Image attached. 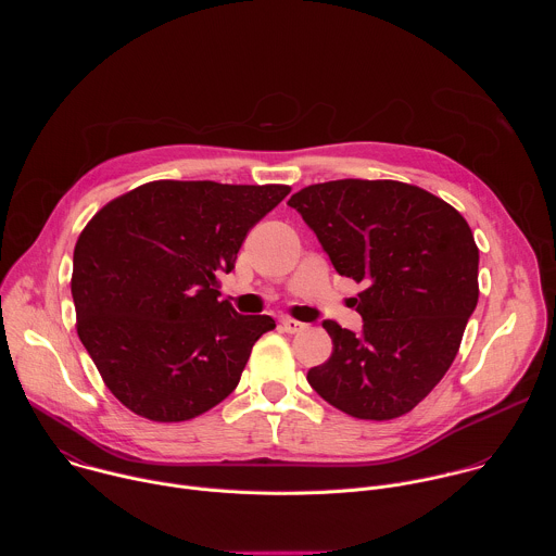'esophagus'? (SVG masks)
<instances>
[{
	"label": "esophagus",
	"mask_w": 556,
	"mask_h": 556,
	"mask_svg": "<svg viewBox=\"0 0 556 556\" xmlns=\"http://www.w3.org/2000/svg\"><path fill=\"white\" fill-rule=\"evenodd\" d=\"M281 328H283V332H288V334H296V332H303L307 326L301 324V321H296V319H290V316H286V319H281Z\"/></svg>",
	"instance_id": "1"
}]
</instances>
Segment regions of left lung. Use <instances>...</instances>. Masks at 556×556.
Returning <instances> with one entry per match:
<instances>
[{
    "label": "left lung",
    "mask_w": 556,
    "mask_h": 556,
    "mask_svg": "<svg viewBox=\"0 0 556 556\" xmlns=\"http://www.w3.org/2000/svg\"><path fill=\"white\" fill-rule=\"evenodd\" d=\"M288 204L316 232L339 275L365 283L363 332L324 321L332 356L312 389L358 420L409 414L448 371L478 305L480 251L444 200L395 180L309 185Z\"/></svg>",
    "instance_id": "obj_1"
}]
</instances>
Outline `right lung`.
I'll list each match as a JSON object with an SVG mask.
<instances>
[{"instance_id": "add662e5", "label": "right lung", "mask_w": 556, "mask_h": 556, "mask_svg": "<svg viewBox=\"0 0 556 556\" xmlns=\"http://www.w3.org/2000/svg\"><path fill=\"white\" fill-rule=\"evenodd\" d=\"M288 193L286 185L155 180L108 202L78 235L76 332L129 412L185 422L240 382L275 321L217 301L219 275Z\"/></svg>"}]
</instances>
